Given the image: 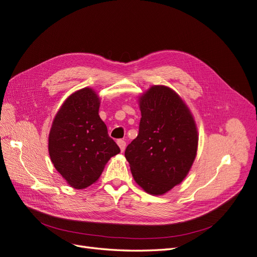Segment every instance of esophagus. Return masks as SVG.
Segmentation results:
<instances>
[{"label":"esophagus","mask_w":257,"mask_h":257,"mask_svg":"<svg viewBox=\"0 0 257 257\" xmlns=\"http://www.w3.org/2000/svg\"><path fill=\"white\" fill-rule=\"evenodd\" d=\"M116 144H118V146L120 147V150L121 152H123L124 150H125V147H126V143L123 141V139H119L118 142H116Z\"/></svg>","instance_id":"34e87169"}]
</instances>
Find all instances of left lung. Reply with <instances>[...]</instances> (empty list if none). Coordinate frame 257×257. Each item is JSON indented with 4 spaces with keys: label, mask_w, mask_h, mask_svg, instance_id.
Here are the masks:
<instances>
[{
    "label": "left lung",
    "mask_w": 257,
    "mask_h": 257,
    "mask_svg": "<svg viewBox=\"0 0 257 257\" xmlns=\"http://www.w3.org/2000/svg\"><path fill=\"white\" fill-rule=\"evenodd\" d=\"M139 133L125 149L136 183L151 195H163L183 181L196 158L198 134L183 99L165 85L139 96Z\"/></svg>",
    "instance_id": "left-lung-1"
}]
</instances>
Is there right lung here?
Instances as JSON below:
<instances>
[{"label":"right lung","instance_id":"add662e5","mask_svg":"<svg viewBox=\"0 0 257 257\" xmlns=\"http://www.w3.org/2000/svg\"><path fill=\"white\" fill-rule=\"evenodd\" d=\"M100 100L91 88L74 92L54 116L48 138L52 164L74 189L96 182L107 162L120 152L99 118Z\"/></svg>","mask_w":257,"mask_h":257}]
</instances>
